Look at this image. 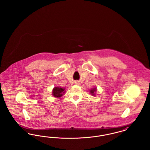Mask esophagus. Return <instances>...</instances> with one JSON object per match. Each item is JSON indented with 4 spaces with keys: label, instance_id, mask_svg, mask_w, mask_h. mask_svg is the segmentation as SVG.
Masks as SVG:
<instances>
[{
    "label": "esophagus",
    "instance_id": "obj_1",
    "mask_svg": "<svg viewBox=\"0 0 150 150\" xmlns=\"http://www.w3.org/2000/svg\"><path fill=\"white\" fill-rule=\"evenodd\" d=\"M75 84H79V83L78 81H76V82H75Z\"/></svg>",
    "mask_w": 150,
    "mask_h": 150
}]
</instances>
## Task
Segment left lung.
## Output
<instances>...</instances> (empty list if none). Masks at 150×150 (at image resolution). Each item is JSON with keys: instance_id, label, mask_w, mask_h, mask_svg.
Segmentation results:
<instances>
[{"instance_id": "left-lung-1", "label": "left lung", "mask_w": 150, "mask_h": 150, "mask_svg": "<svg viewBox=\"0 0 150 150\" xmlns=\"http://www.w3.org/2000/svg\"><path fill=\"white\" fill-rule=\"evenodd\" d=\"M96 91H97L96 88H92V89L90 91V93H91V94L92 95L94 96V95H95V92H96Z\"/></svg>"}]
</instances>
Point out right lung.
Returning <instances> with one entry per match:
<instances>
[{"label": "right lung", "instance_id": "right-lung-1", "mask_svg": "<svg viewBox=\"0 0 150 150\" xmlns=\"http://www.w3.org/2000/svg\"><path fill=\"white\" fill-rule=\"evenodd\" d=\"M64 88H62L59 86H56L53 88L52 91V94L54 97L56 98H59L61 97L63 94L65 93Z\"/></svg>", "mask_w": 150, "mask_h": 150}]
</instances>
